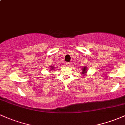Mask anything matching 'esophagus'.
Returning a JSON list of instances; mask_svg holds the SVG:
<instances>
[{"label": "esophagus", "mask_w": 125, "mask_h": 125, "mask_svg": "<svg viewBox=\"0 0 125 125\" xmlns=\"http://www.w3.org/2000/svg\"><path fill=\"white\" fill-rule=\"evenodd\" d=\"M65 64H66L67 66H68V67L70 65V62H66V63H65Z\"/></svg>", "instance_id": "obj_1"}]
</instances>
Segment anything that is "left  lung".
<instances>
[{"label":"left lung","instance_id":"left-lung-1","mask_svg":"<svg viewBox=\"0 0 125 125\" xmlns=\"http://www.w3.org/2000/svg\"><path fill=\"white\" fill-rule=\"evenodd\" d=\"M82 75H83L82 76H85V74L87 73V70H88V68H87V67H86L85 66H84L82 68Z\"/></svg>","mask_w":125,"mask_h":125}]
</instances>
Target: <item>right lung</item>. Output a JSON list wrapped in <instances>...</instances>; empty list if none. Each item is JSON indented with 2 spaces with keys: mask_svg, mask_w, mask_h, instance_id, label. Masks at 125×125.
<instances>
[{
  "mask_svg": "<svg viewBox=\"0 0 125 125\" xmlns=\"http://www.w3.org/2000/svg\"><path fill=\"white\" fill-rule=\"evenodd\" d=\"M50 67H51L50 69L51 70H54V68H55L54 66H50ZM51 70H50V71H51Z\"/></svg>",
  "mask_w": 125,
  "mask_h": 125,
  "instance_id": "obj_1",
  "label": "right lung"
}]
</instances>
